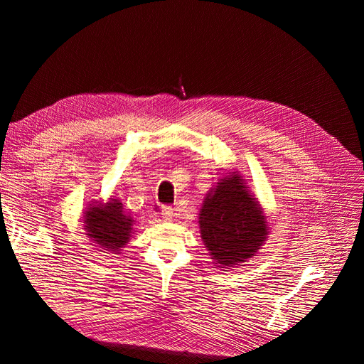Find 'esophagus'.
<instances>
[{"label":"esophagus","mask_w":364,"mask_h":364,"mask_svg":"<svg viewBox=\"0 0 364 364\" xmlns=\"http://www.w3.org/2000/svg\"><path fill=\"white\" fill-rule=\"evenodd\" d=\"M161 214H162L164 220H167V222H170V220L174 217V209L171 206H162Z\"/></svg>","instance_id":"34e87169"}]
</instances>
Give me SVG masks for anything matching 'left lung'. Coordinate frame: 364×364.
Masks as SVG:
<instances>
[{
	"label": "left lung",
	"instance_id": "1",
	"mask_svg": "<svg viewBox=\"0 0 364 364\" xmlns=\"http://www.w3.org/2000/svg\"><path fill=\"white\" fill-rule=\"evenodd\" d=\"M200 237L222 269L255 257L269 235L267 217L243 176L229 171L206 194L199 213Z\"/></svg>",
	"mask_w": 364,
	"mask_h": 364
}]
</instances>
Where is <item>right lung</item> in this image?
I'll return each mask as SVG.
<instances>
[{
	"mask_svg": "<svg viewBox=\"0 0 364 364\" xmlns=\"http://www.w3.org/2000/svg\"><path fill=\"white\" fill-rule=\"evenodd\" d=\"M86 235L102 252L119 253L132 237L134 218L124 213L123 203L115 197L107 202H92L83 213Z\"/></svg>",
	"mask_w": 364,
	"mask_h": 364,
	"instance_id": "add662e5",
	"label": "right lung"
}]
</instances>
